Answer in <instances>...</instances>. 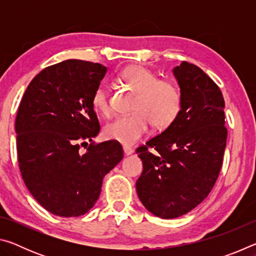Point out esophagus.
Returning a JSON list of instances; mask_svg holds the SVG:
<instances>
[{"mask_svg": "<svg viewBox=\"0 0 256 256\" xmlns=\"http://www.w3.org/2000/svg\"><path fill=\"white\" fill-rule=\"evenodd\" d=\"M123 151L126 156H130V154H132L134 152V150L131 148V146H123Z\"/></svg>", "mask_w": 256, "mask_h": 256, "instance_id": "obj_1", "label": "esophagus"}]
</instances>
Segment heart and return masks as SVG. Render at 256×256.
I'll return each mask as SVG.
<instances>
[{
	"label": "heart",
	"mask_w": 256,
	"mask_h": 256,
	"mask_svg": "<svg viewBox=\"0 0 256 256\" xmlns=\"http://www.w3.org/2000/svg\"><path fill=\"white\" fill-rule=\"evenodd\" d=\"M124 82L138 92L132 115L118 116L108 123L104 133L110 140L124 146H132L154 128L164 130L175 122L182 110V94L174 82L158 79L157 74L142 66L125 68L120 73ZM92 106L102 115L112 110L110 90L100 82L92 94Z\"/></svg>",
	"instance_id": "obj_1"
}]
</instances>
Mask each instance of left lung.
Returning a JSON list of instances; mask_svg holds the SVG:
<instances>
[{
	"label": "left lung",
	"instance_id": "obj_1",
	"mask_svg": "<svg viewBox=\"0 0 256 256\" xmlns=\"http://www.w3.org/2000/svg\"><path fill=\"white\" fill-rule=\"evenodd\" d=\"M174 76L183 100L178 118L136 149L144 164L138 196L146 210L164 219L188 214L209 196L227 142L224 100L216 82L188 62L176 66Z\"/></svg>",
	"mask_w": 256,
	"mask_h": 256
}]
</instances>
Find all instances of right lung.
Here are the masks:
<instances>
[{"instance_id":"right-lung-1","label":"right lung","mask_w":256,"mask_h":256,"mask_svg":"<svg viewBox=\"0 0 256 256\" xmlns=\"http://www.w3.org/2000/svg\"><path fill=\"white\" fill-rule=\"evenodd\" d=\"M107 68L68 60L47 66L26 89L16 118L21 176L29 192L50 214L79 216L94 206L102 180L120 160V142L94 144L99 120L92 94ZM92 142L80 152V142Z\"/></svg>"}]
</instances>
